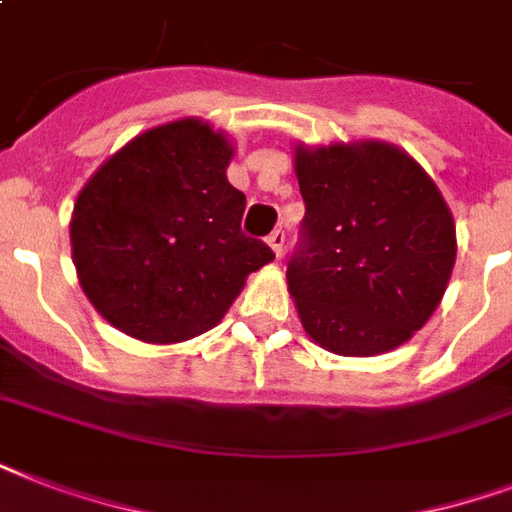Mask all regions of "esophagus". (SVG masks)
<instances>
[{"label":"esophagus","instance_id":"esophagus-1","mask_svg":"<svg viewBox=\"0 0 512 512\" xmlns=\"http://www.w3.org/2000/svg\"><path fill=\"white\" fill-rule=\"evenodd\" d=\"M284 241H287V233L281 231V228H276V231L268 236V244H271V249L276 252V257H281V252H284Z\"/></svg>","mask_w":512,"mask_h":512}]
</instances>
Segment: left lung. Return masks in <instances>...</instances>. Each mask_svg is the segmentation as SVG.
Wrapping results in <instances>:
<instances>
[{
    "instance_id": "1",
    "label": "left lung",
    "mask_w": 512,
    "mask_h": 512,
    "mask_svg": "<svg viewBox=\"0 0 512 512\" xmlns=\"http://www.w3.org/2000/svg\"><path fill=\"white\" fill-rule=\"evenodd\" d=\"M305 201L287 281L305 332L340 356L406 342L441 303L457 239L444 196L385 143L297 148Z\"/></svg>"
}]
</instances>
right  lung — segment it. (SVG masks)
Returning <instances> with one entry per match:
<instances>
[{"instance_id":"right-lung-1","label":"right lung","mask_w":512,"mask_h":512,"mask_svg":"<svg viewBox=\"0 0 512 512\" xmlns=\"http://www.w3.org/2000/svg\"><path fill=\"white\" fill-rule=\"evenodd\" d=\"M233 148L199 119L130 140L84 185L71 249L84 295L108 324L180 342L223 319L273 249L241 231L247 196L225 177Z\"/></svg>"}]
</instances>
